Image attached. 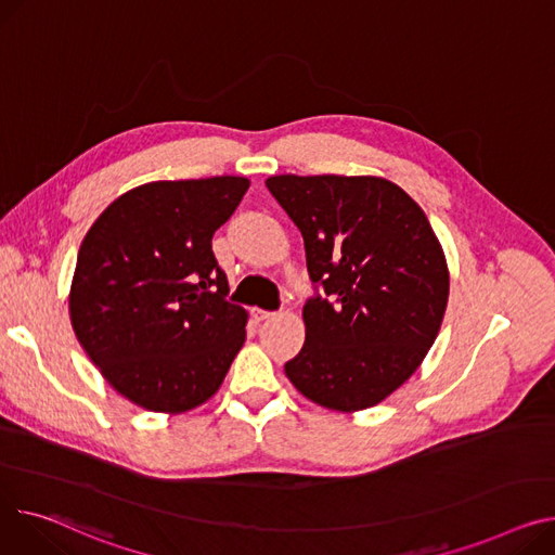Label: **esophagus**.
Listing matches in <instances>:
<instances>
[{"label": "esophagus", "instance_id": "esophagus-1", "mask_svg": "<svg viewBox=\"0 0 555 555\" xmlns=\"http://www.w3.org/2000/svg\"><path fill=\"white\" fill-rule=\"evenodd\" d=\"M274 312H270V310H261V308H251V317L256 319V321H266V319H270Z\"/></svg>", "mask_w": 555, "mask_h": 555}]
</instances>
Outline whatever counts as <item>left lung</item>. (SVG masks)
I'll return each instance as SVG.
<instances>
[{
  "instance_id": "1",
  "label": "left lung",
  "mask_w": 555,
  "mask_h": 555,
  "mask_svg": "<svg viewBox=\"0 0 555 555\" xmlns=\"http://www.w3.org/2000/svg\"><path fill=\"white\" fill-rule=\"evenodd\" d=\"M301 230L314 294L306 344L285 363L304 397L354 413L384 401L430 350L449 304L444 251L422 207L375 176H272Z\"/></svg>"
}]
</instances>
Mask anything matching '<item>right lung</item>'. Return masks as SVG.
Wrapping results in <instances>:
<instances>
[{"instance_id":"obj_1","label":"right lung","mask_w":555,"mask_h":555,"mask_svg":"<svg viewBox=\"0 0 555 555\" xmlns=\"http://www.w3.org/2000/svg\"><path fill=\"white\" fill-rule=\"evenodd\" d=\"M249 188L241 176L156 180L111 203L87 232L68 312L102 377L154 413H184L223 384L245 341L211 251Z\"/></svg>"}]
</instances>
